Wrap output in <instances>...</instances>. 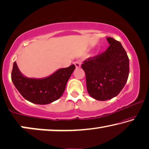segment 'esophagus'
Here are the masks:
<instances>
[{
    "instance_id": "34e87169",
    "label": "esophagus",
    "mask_w": 149,
    "mask_h": 149,
    "mask_svg": "<svg viewBox=\"0 0 149 149\" xmlns=\"http://www.w3.org/2000/svg\"><path fill=\"white\" fill-rule=\"evenodd\" d=\"M74 65H75V66H76L77 68L81 67V60H77V61L74 62Z\"/></svg>"
}]
</instances>
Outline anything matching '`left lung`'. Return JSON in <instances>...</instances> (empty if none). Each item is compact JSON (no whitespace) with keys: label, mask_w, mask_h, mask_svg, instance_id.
<instances>
[{"label":"left lung","mask_w":149,"mask_h":149,"mask_svg":"<svg viewBox=\"0 0 149 149\" xmlns=\"http://www.w3.org/2000/svg\"><path fill=\"white\" fill-rule=\"evenodd\" d=\"M106 39L109 48L101 54L85 60L81 65L86 74L87 91L99 101L117 96L129 74V58L121 43L112 38Z\"/></svg>","instance_id":"1"}]
</instances>
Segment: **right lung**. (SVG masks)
<instances>
[{"mask_svg":"<svg viewBox=\"0 0 149 149\" xmlns=\"http://www.w3.org/2000/svg\"><path fill=\"white\" fill-rule=\"evenodd\" d=\"M75 69L74 64L60 68L42 79L28 78L13 63L11 79L15 87L25 100L39 105H46L58 100L65 90L66 83Z\"/></svg>","mask_w":149,"mask_h":149,"instance_id":"obj_1","label":"right lung"}]
</instances>
